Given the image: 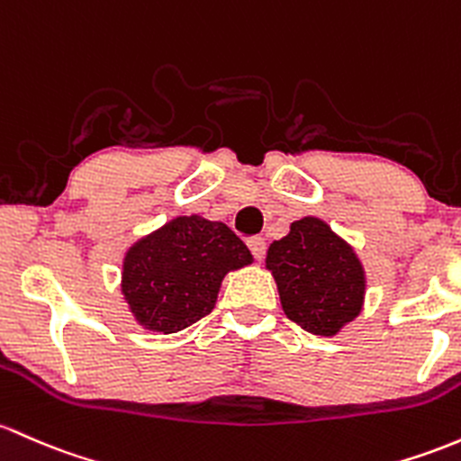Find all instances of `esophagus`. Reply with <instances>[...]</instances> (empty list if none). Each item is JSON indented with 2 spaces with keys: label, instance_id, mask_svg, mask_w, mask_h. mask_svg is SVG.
<instances>
[{
  "label": "esophagus",
  "instance_id": "34e87169",
  "mask_svg": "<svg viewBox=\"0 0 461 461\" xmlns=\"http://www.w3.org/2000/svg\"><path fill=\"white\" fill-rule=\"evenodd\" d=\"M247 245H249L251 254H254L256 260H262V258H265V251H267L265 239H260V236H254V239L247 240Z\"/></svg>",
  "mask_w": 461,
  "mask_h": 461
}]
</instances>
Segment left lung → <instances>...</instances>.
<instances>
[{
  "label": "left lung",
  "mask_w": 461,
  "mask_h": 461,
  "mask_svg": "<svg viewBox=\"0 0 461 461\" xmlns=\"http://www.w3.org/2000/svg\"><path fill=\"white\" fill-rule=\"evenodd\" d=\"M265 267L276 280L285 315L317 337H335L366 306L367 276L357 249L326 221H293L273 240Z\"/></svg>",
  "instance_id": "8db88e82"
}]
</instances>
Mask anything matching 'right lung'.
Wrapping results in <instances>:
<instances>
[{
    "instance_id": "1",
    "label": "right lung",
    "mask_w": 461,
    "mask_h": 461,
    "mask_svg": "<svg viewBox=\"0 0 461 461\" xmlns=\"http://www.w3.org/2000/svg\"><path fill=\"white\" fill-rule=\"evenodd\" d=\"M251 262V251L225 222L175 216L131 242L120 291L138 326L173 335L212 312L227 273Z\"/></svg>"
}]
</instances>
